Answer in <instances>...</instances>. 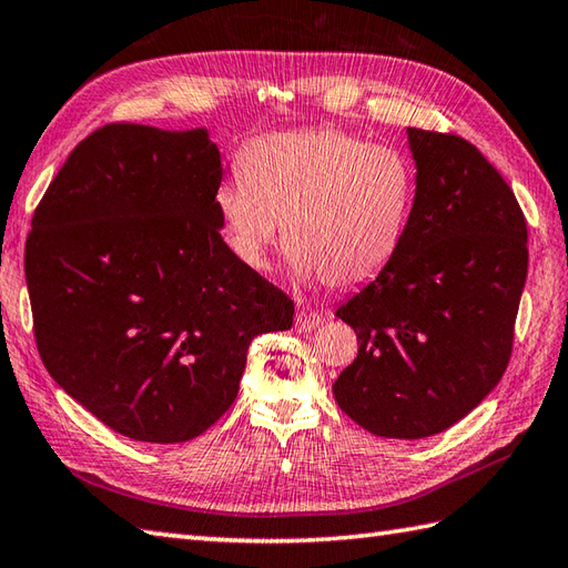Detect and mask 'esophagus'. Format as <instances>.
Instances as JSON below:
<instances>
[{
    "instance_id": "34e87169",
    "label": "esophagus",
    "mask_w": 568,
    "mask_h": 568,
    "mask_svg": "<svg viewBox=\"0 0 568 568\" xmlns=\"http://www.w3.org/2000/svg\"><path fill=\"white\" fill-rule=\"evenodd\" d=\"M320 322H322L320 312H315V310H297V315H295V329H297V332H310V329L320 327Z\"/></svg>"
}]
</instances>
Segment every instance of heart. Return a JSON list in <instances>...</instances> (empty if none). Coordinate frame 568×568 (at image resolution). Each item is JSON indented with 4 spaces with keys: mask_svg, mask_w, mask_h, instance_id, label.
<instances>
[{
    "mask_svg": "<svg viewBox=\"0 0 568 568\" xmlns=\"http://www.w3.org/2000/svg\"><path fill=\"white\" fill-rule=\"evenodd\" d=\"M236 173L214 192L234 256L265 271L285 224L295 271L322 277L332 291L358 287L388 268L417 195V168L403 149L342 129L253 139L239 153Z\"/></svg>",
    "mask_w": 568,
    "mask_h": 568,
    "instance_id": "heart-1",
    "label": "heart"
}]
</instances>
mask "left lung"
I'll return each mask as SVG.
<instances>
[{"instance_id":"left-lung-1","label":"left lung","mask_w":568,"mask_h":568,"mask_svg":"<svg viewBox=\"0 0 568 568\" xmlns=\"http://www.w3.org/2000/svg\"><path fill=\"white\" fill-rule=\"evenodd\" d=\"M417 195L400 251L336 310L358 356L332 390L376 437L422 439L456 425L510 364L527 277V222L474 143L407 129Z\"/></svg>"}]
</instances>
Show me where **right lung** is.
Wrapping results in <instances>:
<instances>
[{"label": "right lung", "instance_id": "right-lung-1", "mask_svg": "<svg viewBox=\"0 0 568 568\" xmlns=\"http://www.w3.org/2000/svg\"><path fill=\"white\" fill-rule=\"evenodd\" d=\"M207 131L114 122L82 139L33 212L23 271L45 371L129 439L200 437L239 395L253 336L295 305L222 239Z\"/></svg>", "mask_w": 568, "mask_h": 568}]
</instances>
